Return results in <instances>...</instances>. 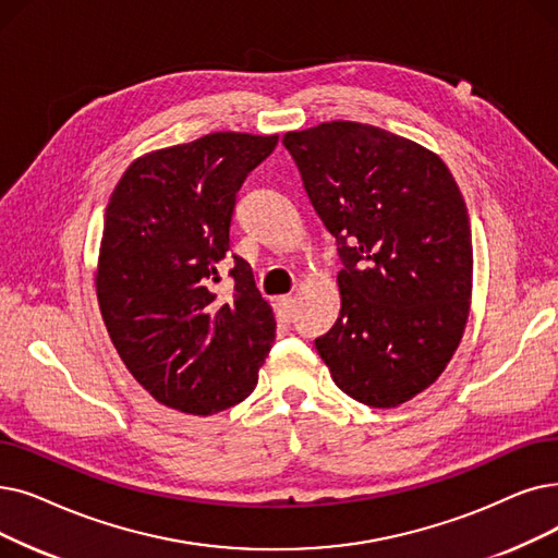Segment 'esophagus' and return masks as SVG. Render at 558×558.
<instances>
[{"mask_svg": "<svg viewBox=\"0 0 558 558\" xmlns=\"http://www.w3.org/2000/svg\"><path fill=\"white\" fill-rule=\"evenodd\" d=\"M278 305H280V312H282V319L289 324L294 319V299L292 296H282L280 301H278Z\"/></svg>", "mask_w": 558, "mask_h": 558, "instance_id": "esophagus-1", "label": "esophagus"}]
</instances>
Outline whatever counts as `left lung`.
<instances>
[{
  "mask_svg": "<svg viewBox=\"0 0 558 558\" xmlns=\"http://www.w3.org/2000/svg\"><path fill=\"white\" fill-rule=\"evenodd\" d=\"M282 143L342 259V307L314 347L344 395L397 408L438 380L468 324L465 201L438 155L374 125L332 120Z\"/></svg>",
  "mask_w": 558,
  "mask_h": 558,
  "instance_id": "8db88e82",
  "label": "left lung"
}]
</instances>
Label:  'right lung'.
<instances>
[{"label": "right lung", "instance_id": "add662e5", "mask_svg": "<svg viewBox=\"0 0 558 558\" xmlns=\"http://www.w3.org/2000/svg\"><path fill=\"white\" fill-rule=\"evenodd\" d=\"M278 136L214 132L136 159L113 189L98 264L111 342L159 403L214 415L244 401L276 339L251 264L230 251L236 193Z\"/></svg>", "mask_w": 558, "mask_h": 558}]
</instances>
